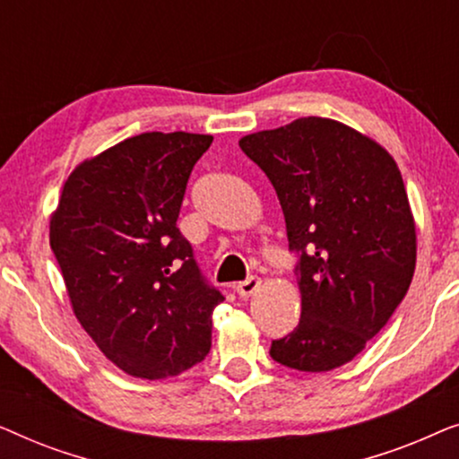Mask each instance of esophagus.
Instances as JSON below:
<instances>
[{
  "mask_svg": "<svg viewBox=\"0 0 459 459\" xmlns=\"http://www.w3.org/2000/svg\"><path fill=\"white\" fill-rule=\"evenodd\" d=\"M259 288H261V280L256 278V275H250V278H247L244 281H238L236 292L240 294V297H250V294H255Z\"/></svg>",
  "mask_w": 459,
  "mask_h": 459,
  "instance_id": "34e87169",
  "label": "esophagus"
}]
</instances>
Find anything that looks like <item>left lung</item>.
I'll list each match as a JSON object with an SVG mask.
<instances>
[{
  "label": "left lung",
  "mask_w": 459,
  "mask_h": 459,
  "mask_svg": "<svg viewBox=\"0 0 459 459\" xmlns=\"http://www.w3.org/2000/svg\"><path fill=\"white\" fill-rule=\"evenodd\" d=\"M272 181L297 253L300 319L269 355L328 372L366 349L403 300L416 269V225L393 156L322 117L240 140Z\"/></svg>",
  "instance_id": "8db88e82"
}]
</instances>
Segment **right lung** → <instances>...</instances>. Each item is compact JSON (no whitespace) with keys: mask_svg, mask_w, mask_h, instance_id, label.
I'll use <instances>...</instances> for the list:
<instances>
[{"mask_svg":"<svg viewBox=\"0 0 459 459\" xmlns=\"http://www.w3.org/2000/svg\"><path fill=\"white\" fill-rule=\"evenodd\" d=\"M211 135L150 131L81 162L62 187L49 247L77 319L135 378L159 380L211 351V286L178 217Z\"/></svg>","mask_w":459,"mask_h":459,"instance_id":"add662e5","label":"right lung"}]
</instances>
